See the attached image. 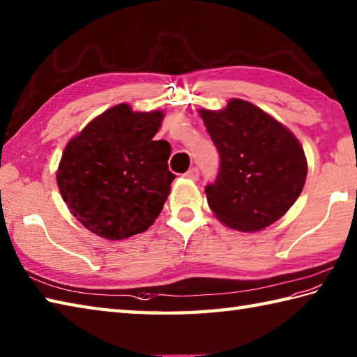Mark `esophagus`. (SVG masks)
Here are the masks:
<instances>
[{
    "mask_svg": "<svg viewBox=\"0 0 357 357\" xmlns=\"http://www.w3.org/2000/svg\"><path fill=\"white\" fill-rule=\"evenodd\" d=\"M185 178H189V180H197L199 178V169L197 168H192V169H189L185 176H183Z\"/></svg>",
    "mask_w": 357,
    "mask_h": 357,
    "instance_id": "34e87169",
    "label": "esophagus"
}]
</instances>
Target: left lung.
Returning a JSON list of instances; mask_svg holds the SVG:
<instances>
[{
	"instance_id": "8db88e82",
	"label": "left lung",
	"mask_w": 357,
	"mask_h": 357,
	"mask_svg": "<svg viewBox=\"0 0 357 357\" xmlns=\"http://www.w3.org/2000/svg\"><path fill=\"white\" fill-rule=\"evenodd\" d=\"M200 117L220 155V169L205 188L214 215L227 227L254 232L278 222L307 180L301 142L280 121L250 101L231 98Z\"/></svg>"
}]
</instances>
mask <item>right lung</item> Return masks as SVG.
Segmentation results:
<instances>
[{
  "label": "right lung",
  "mask_w": 357,
  "mask_h": 357,
  "mask_svg": "<svg viewBox=\"0 0 357 357\" xmlns=\"http://www.w3.org/2000/svg\"><path fill=\"white\" fill-rule=\"evenodd\" d=\"M163 111L107 109L70 138L56 185L70 214L96 236L123 240L146 231L162 213L176 176L171 144L154 140Z\"/></svg>",
  "instance_id": "1"
}]
</instances>
